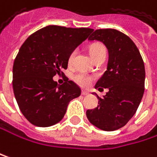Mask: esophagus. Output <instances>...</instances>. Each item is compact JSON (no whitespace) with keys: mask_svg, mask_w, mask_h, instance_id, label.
<instances>
[{"mask_svg":"<svg viewBox=\"0 0 157 157\" xmlns=\"http://www.w3.org/2000/svg\"><path fill=\"white\" fill-rule=\"evenodd\" d=\"M82 95H83V96H88L89 93H88L87 91H86V90H83V91H82Z\"/></svg>","mask_w":157,"mask_h":157,"instance_id":"1","label":"esophagus"}]
</instances>
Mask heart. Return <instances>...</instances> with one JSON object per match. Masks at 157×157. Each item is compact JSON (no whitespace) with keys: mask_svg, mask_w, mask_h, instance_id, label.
I'll list each match as a JSON object with an SVG mask.
<instances>
[{"mask_svg":"<svg viewBox=\"0 0 157 157\" xmlns=\"http://www.w3.org/2000/svg\"><path fill=\"white\" fill-rule=\"evenodd\" d=\"M100 51H106L104 46H102L101 44H94V45H92V46L90 47V49H89V52H90L91 57H92L93 55L97 54L98 52H100ZM74 55H75V51H72V52L70 54L69 59H68L69 63H71V62L72 61ZM73 79H74V81H75L78 85H80V86H88L89 83H90V78H89L87 75L84 74V73H78V74L74 75Z\"/></svg>","mask_w":157,"mask_h":157,"instance_id":"obj_1","label":"heart"}]
</instances>
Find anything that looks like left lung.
Masks as SVG:
<instances>
[{"mask_svg": "<svg viewBox=\"0 0 157 157\" xmlns=\"http://www.w3.org/2000/svg\"><path fill=\"white\" fill-rule=\"evenodd\" d=\"M89 41L102 42L109 52L107 71L95 88L109 92L98 98L96 109H88V121L100 130L112 132L121 129L135 114L144 92L145 69L139 49L125 34L116 29H98Z\"/></svg>", "mask_w": 157, "mask_h": 157, "instance_id": "left-lung-1", "label": "left lung"}]
</instances>
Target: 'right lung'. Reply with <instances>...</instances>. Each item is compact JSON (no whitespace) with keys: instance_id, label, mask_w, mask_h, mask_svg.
<instances>
[{"instance_id":"obj_1","label":"right lung","mask_w":157,"mask_h":157,"mask_svg":"<svg viewBox=\"0 0 157 157\" xmlns=\"http://www.w3.org/2000/svg\"><path fill=\"white\" fill-rule=\"evenodd\" d=\"M94 31L48 25L21 46L13 67V88L25 119L35 126L49 127L60 121L69 102L81 95V89L66 77L63 85L53 76L67 69L70 54Z\"/></svg>"}]
</instances>
